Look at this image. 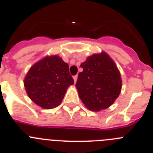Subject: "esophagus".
Segmentation results:
<instances>
[{
	"mask_svg": "<svg viewBox=\"0 0 153 153\" xmlns=\"http://www.w3.org/2000/svg\"><path fill=\"white\" fill-rule=\"evenodd\" d=\"M77 78H78V76L76 75L74 76V83H76V81H77Z\"/></svg>",
	"mask_w": 153,
	"mask_h": 153,
	"instance_id": "1",
	"label": "esophagus"
}]
</instances>
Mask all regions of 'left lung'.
I'll list each match as a JSON object with an SVG mask.
<instances>
[{
    "instance_id": "8db88e82",
    "label": "left lung",
    "mask_w": 153,
    "mask_h": 153,
    "mask_svg": "<svg viewBox=\"0 0 153 153\" xmlns=\"http://www.w3.org/2000/svg\"><path fill=\"white\" fill-rule=\"evenodd\" d=\"M76 87L81 101L92 111L109 108L120 96L122 79L120 70L106 52L94 53L80 64Z\"/></svg>"
}]
</instances>
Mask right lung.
Masks as SVG:
<instances>
[{
	"label": "right lung",
	"mask_w": 153,
	"mask_h": 153,
	"mask_svg": "<svg viewBox=\"0 0 153 153\" xmlns=\"http://www.w3.org/2000/svg\"><path fill=\"white\" fill-rule=\"evenodd\" d=\"M73 84L69 65L57 55L47 56L35 63L24 80L29 98L47 109L60 105L67 88Z\"/></svg>",
	"instance_id": "1"
}]
</instances>
